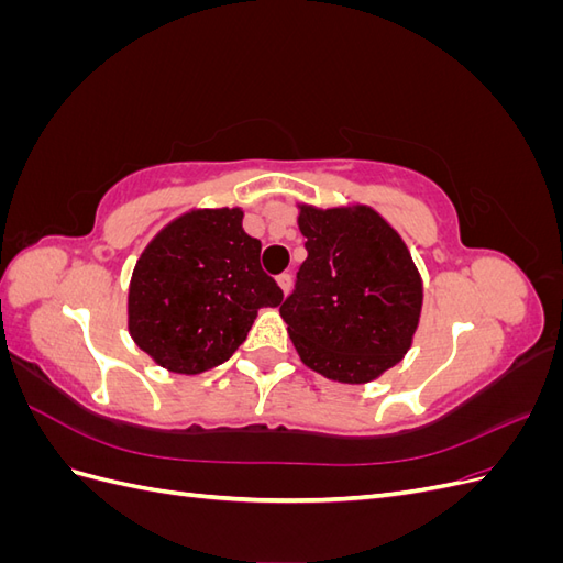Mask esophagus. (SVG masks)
Returning <instances> with one entry per match:
<instances>
[{"mask_svg": "<svg viewBox=\"0 0 563 563\" xmlns=\"http://www.w3.org/2000/svg\"><path fill=\"white\" fill-rule=\"evenodd\" d=\"M277 284L284 294H288L291 291V275H288V272H282V275L277 277Z\"/></svg>", "mask_w": 563, "mask_h": 563, "instance_id": "34e87169", "label": "esophagus"}]
</instances>
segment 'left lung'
Wrapping results in <instances>:
<instances>
[{
  "instance_id": "8db88e82",
  "label": "left lung",
  "mask_w": 563,
  "mask_h": 563,
  "mask_svg": "<svg viewBox=\"0 0 563 563\" xmlns=\"http://www.w3.org/2000/svg\"><path fill=\"white\" fill-rule=\"evenodd\" d=\"M308 258L279 314L305 366L362 385L399 364L413 343L422 279L399 232L371 207L300 203Z\"/></svg>"
}]
</instances>
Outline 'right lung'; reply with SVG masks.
Wrapping results in <instances>:
<instances>
[{
    "label": "right lung",
    "mask_w": 563,
    "mask_h": 563,
    "mask_svg": "<svg viewBox=\"0 0 563 563\" xmlns=\"http://www.w3.org/2000/svg\"><path fill=\"white\" fill-rule=\"evenodd\" d=\"M242 209H197L172 220L141 253L129 286L133 343L174 373L209 371L240 347L261 308L284 294L261 267Z\"/></svg>",
    "instance_id": "add662e5"
}]
</instances>
